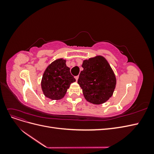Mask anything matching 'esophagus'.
Listing matches in <instances>:
<instances>
[{
	"label": "esophagus",
	"mask_w": 154,
	"mask_h": 154,
	"mask_svg": "<svg viewBox=\"0 0 154 154\" xmlns=\"http://www.w3.org/2000/svg\"><path fill=\"white\" fill-rule=\"evenodd\" d=\"M78 78H79V76H75V79H76V81L78 80Z\"/></svg>",
	"instance_id": "obj_1"
}]
</instances>
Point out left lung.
<instances>
[{"label":"left lung","mask_w":154,"mask_h":154,"mask_svg":"<svg viewBox=\"0 0 154 154\" xmlns=\"http://www.w3.org/2000/svg\"><path fill=\"white\" fill-rule=\"evenodd\" d=\"M78 83L87 101L100 105L109 100L114 91L116 76L106 60L97 56L83 62Z\"/></svg>","instance_id":"8db88e82"}]
</instances>
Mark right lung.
I'll use <instances>...</instances> for the list:
<instances>
[{
    "mask_svg": "<svg viewBox=\"0 0 154 154\" xmlns=\"http://www.w3.org/2000/svg\"><path fill=\"white\" fill-rule=\"evenodd\" d=\"M66 60L62 58L56 60L46 68L41 82L44 94L53 100L63 97L75 78L70 72L66 66Z\"/></svg>",
    "mask_w": 154,
    "mask_h": 154,
    "instance_id": "add662e5",
    "label": "right lung"
}]
</instances>
